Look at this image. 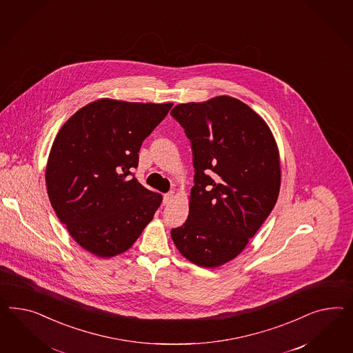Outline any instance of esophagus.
Returning a JSON list of instances; mask_svg holds the SVG:
<instances>
[{"label": "esophagus", "instance_id": "esophagus-1", "mask_svg": "<svg viewBox=\"0 0 353 353\" xmlns=\"http://www.w3.org/2000/svg\"><path fill=\"white\" fill-rule=\"evenodd\" d=\"M173 196H174V192H173V191L167 192V194L164 195V198H163V204H164V205H168V204L173 201Z\"/></svg>", "mask_w": 353, "mask_h": 353}]
</instances>
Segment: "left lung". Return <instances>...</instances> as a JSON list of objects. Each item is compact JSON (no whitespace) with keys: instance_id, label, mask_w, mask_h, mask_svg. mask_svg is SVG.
Masks as SVG:
<instances>
[{"instance_id":"8db88e82","label":"left lung","mask_w":353,"mask_h":353,"mask_svg":"<svg viewBox=\"0 0 353 353\" xmlns=\"http://www.w3.org/2000/svg\"><path fill=\"white\" fill-rule=\"evenodd\" d=\"M195 168L189 217L171 231L183 257L222 266L247 247L276 204L281 170L275 137L261 115L231 96L176 105Z\"/></svg>"}]
</instances>
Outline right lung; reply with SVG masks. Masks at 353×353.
Instances as JSON below:
<instances>
[{
  "mask_svg": "<svg viewBox=\"0 0 353 353\" xmlns=\"http://www.w3.org/2000/svg\"><path fill=\"white\" fill-rule=\"evenodd\" d=\"M172 105L100 99L57 132L46 165L48 199L70 236L96 257L131 248L162 203L131 171Z\"/></svg>",
  "mask_w": 353,
  "mask_h": 353,
  "instance_id": "obj_1",
  "label": "right lung"
}]
</instances>
